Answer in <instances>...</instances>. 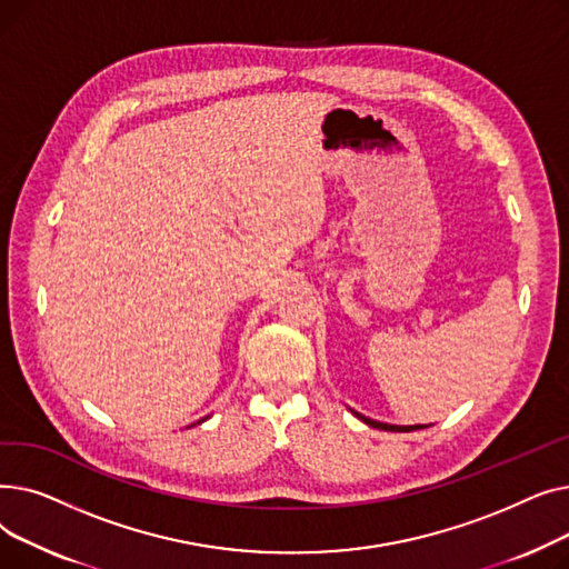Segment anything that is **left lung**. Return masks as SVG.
Returning a JSON list of instances; mask_svg holds the SVG:
<instances>
[{
    "label": "left lung",
    "instance_id": "1",
    "mask_svg": "<svg viewBox=\"0 0 569 569\" xmlns=\"http://www.w3.org/2000/svg\"><path fill=\"white\" fill-rule=\"evenodd\" d=\"M350 412L357 417V420H362L365 425H369L371 429H382V431H399V433H403V431H415V429H425L422 425H415V427H399V425H387V422H378V420H371V417H365L362 412H357V410H352V408H350Z\"/></svg>",
    "mask_w": 569,
    "mask_h": 569
}]
</instances>
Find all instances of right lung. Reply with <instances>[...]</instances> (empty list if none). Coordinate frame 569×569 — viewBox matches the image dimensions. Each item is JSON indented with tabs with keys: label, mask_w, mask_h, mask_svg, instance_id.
I'll list each match as a JSON object with an SVG mask.
<instances>
[{
	"label": "right lung",
	"mask_w": 569,
	"mask_h": 569,
	"mask_svg": "<svg viewBox=\"0 0 569 569\" xmlns=\"http://www.w3.org/2000/svg\"><path fill=\"white\" fill-rule=\"evenodd\" d=\"M200 422H202V420H200Z\"/></svg>",
	"instance_id": "obj_1"
}]
</instances>
